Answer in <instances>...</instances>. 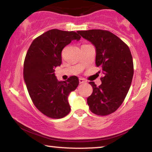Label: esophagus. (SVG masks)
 Returning <instances> with one entry per match:
<instances>
[{
	"instance_id": "obj_1",
	"label": "esophagus",
	"mask_w": 152,
	"mask_h": 152,
	"mask_svg": "<svg viewBox=\"0 0 152 152\" xmlns=\"http://www.w3.org/2000/svg\"><path fill=\"white\" fill-rule=\"evenodd\" d=\"M79 83H83L86 82V80L83 78H79Z\"/></svg>"
}]
</instances>
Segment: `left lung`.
Listing matches in <instances>:
<instances>
[{"mask_svg": "<svg viewBox=\"0 0 152 152\" xmlns=\"http://www.w3.org/2000/svg\"><path fill=\"white\" fill-rule=\"evenodd\" d=\"M77 33L95 47L96 65L103 75L99 87L93 81L89 83L93 88L87 99L90 110L96 115H109L120 107L130 89L134 74L131 52L126 44L107 30Z\"/></svg>", "mask_w": 152, "mask_h": 152, "instance_id": "left-lung-1", "label": "left lung"}]
</instances>
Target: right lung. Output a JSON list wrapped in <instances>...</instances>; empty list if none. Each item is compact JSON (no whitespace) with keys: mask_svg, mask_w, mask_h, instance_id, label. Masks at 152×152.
<instances>
[{"mask_svg":"<svg viewBox=\"0 0 152 152\" xmlns=\"http://www.w3.org/2000/svg\"><path fill=\"white\" fill-rule=\"evenodd\" d=\"M75 32L52 29L32 41L24 63V79L33 103L44 115L59 119L68 115L71 107L70 93L79 85V79L72 76L58 81L55 69L62 63V51L72 41H79Z\"/></svg>","mask_w":152,"mask_h":152,"instance_id":"obj_1","label":"right lung"}]
</instances>
